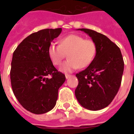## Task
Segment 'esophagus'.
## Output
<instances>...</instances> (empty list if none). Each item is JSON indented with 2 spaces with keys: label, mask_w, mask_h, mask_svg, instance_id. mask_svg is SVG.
Instances as JSON below:
<instances>
[{
  "label": "esophagus",
  "mask_w": 134,
  "mask_h": 134,
  "mask_svg": "<svg viewBox=\"0 0 134 134\" xmlns=\"http://www.w3.org/2000/svg\"><path fill=\"white\" fill-rule=\"evenodd\" d=\"M71 75H69V74H66V75H65V77H66V79H69V77H71Z\"/></svg>",
  "instance_id": "34e87169"
}]
</instances>
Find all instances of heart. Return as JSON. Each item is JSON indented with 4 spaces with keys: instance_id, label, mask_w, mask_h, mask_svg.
<instances>
[{
    "instance_id": "b5f03b06",
    "label": "heart",
    "mask_w": 134,
    "mask_h": 134,
    "mask_svg": "<svg viewBox=\"0 0 134 134\" xmlns=\"http://www.w3.org/2000/svg\"><path fill=\"white\" fill-rule=\"evenodd\" d=\"M97 51L95 43L90 40H85L78 35L71 34L61 39L60 44L51 43L48 48L49 58L55 65H60L65 53L67 61L60 67L61 71L70 73L77 68H84L93 60Z\"/></svg>"
}]
</instances>
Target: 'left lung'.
<instances>
[{"instance_id":"obj_1","label":"left lung","mask_w":134,"mask_h":134,"mask_svg":"<svg viewBox=\"0 0 134 134\" xmlns=\"http://www.w3.org/2000/svg\"><path fill=\"white\" fill-rule=\"evenodd\" d=\"M95 43L94 58L85 70L76 74L79 85L75 90L78 102L86 109L98 110L111 103L120 87L124 61L120 49L104 35L79 28Z\"/></svg>"}]
</instances>
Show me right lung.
<instances>
[{
    "mask_svg": "<svg viewBox=\"0 0 134 134\" xmlns=\"http://www.w3.org/2000/svg\"><path fill=\"white\" fill-rule=\"evenodd\" d=\"M61 32L60 28L34 32L13 53L10 79L14 94L24 108L35 114L46 113L54 108L58 89L66 79L48 54V46Z\"/></svg>",
    "mask_w": 134,
    "mask_h": 134,
    "instance_id": "right-lung-1",
    "label": "right lung"
}]
</instances>
